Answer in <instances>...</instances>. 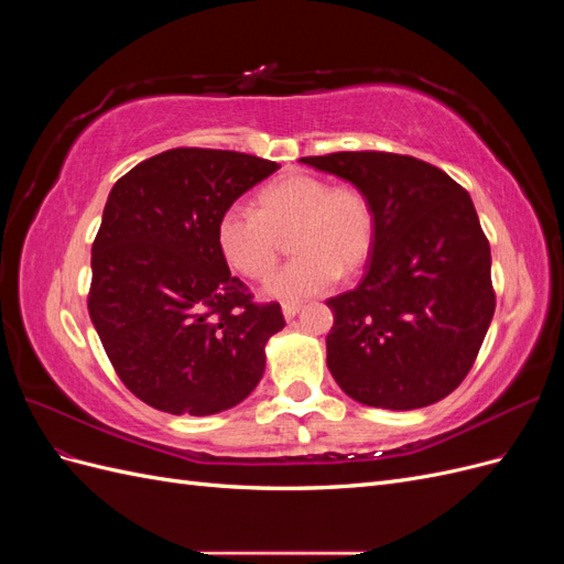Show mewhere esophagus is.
I'll return each mask as SVG.
<instances>
[{"label": "esophagus", "mask_w": 564, "mask_h": 564, "mask_svg": "<svg viewBox=\"0 0 564 564\" xmlns=\"http://www.w3.org/2000/svg\"><path fill=\"white\" fill-rule=\"evenodd\" d=\"M299 311H301V303H282V313H284V317H286V319L296 317V315H299Z\"/></svg>", "instance_id": "1"}]
</instances>
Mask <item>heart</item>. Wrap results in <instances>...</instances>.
I'll return each instance as SVG.
<instances>
[{
    "mask_svg": "<svg viewBox=\"0 0 564 564\" xmlns=\"http://www.w3.org/2000/svg\"><path fill=\"white\" fill-rule=\"evenodd\" d=\"M296 253L265 284L272 299L299 301L329 289L338 272L360 268L373 245V209L355 185H332L315 174H286L263 185L256 212L230 207L218 220L216 245L247 280H265L282 235Z\"/></svg>",
    "mask_w": 564,
    "mask_h": 564,
    "instance_id": "1",
    "label": "heart"
}]
</instances>
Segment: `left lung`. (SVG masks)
I'll list each match as a JSON object with an SVG mask.
<instances>
[{"label":"left lung","instance_id":"left-lung-1","mask_svg":"<svg viewBox=\"0 0 564 564\" xmlns=\"http://www.w3.org/2000/svg\"><path fill=\"white\" fill-rule=\"evenodd\" d=\"M350 181L373 209L362 282L327 301V367L367 406H429L470 371L497 308L491 253L470 195L442 169L395 152L301 158Z\"/></svg>","mask_w":564,"mask_h":564}]
</instances>
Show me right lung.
Masks as SVG:
<instances>
[{
    "instance_id": "obj_1",
    "label": "right lung",
    "mask_w": 564,
    "mask_h": 564,
    "mask_svg": "<svg viewBox=\"0 0 564 564\" xmlns=\"http://www.w3.org/2000/svg\"><path fill=\"white\" fill-rule=\"evenodd\" d=\"M278 169L247 152L174 148L112 185L87 305L117 377L160 412H226L263 377L265 344L284 315L230 275L216 228Z\"/></svg>"
}]
</instances>
